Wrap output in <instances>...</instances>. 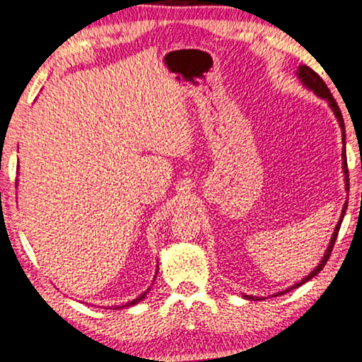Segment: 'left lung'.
<instances>
[{"instance_id":"left-lung-1","label":"left lung","mask_w":362,"mask_h":362,"mask_svg":"<svg viewBox=\"0 0 362 362\" xmlns=\"http://www.w3.org/2000/svg\"><path fill=\"white\" fill-rule=\"evenodd\" d=\"M297 77L300 78V81H302V83H303L305 86H307L308 90H312L315 95H318L320 98H323V100H327V101H328L329 108L333 110L334 116H336V118H338V123H339V126H341V131H343V132H341V136H343V146H346V144H344V141H346V134H344V121H343V115H341L339 106H338V103H336V100L333 98L332 91L328 90L327 83H325L323 78L320 77V75H318L317 72H313V70L310 69V67H307V65H300L298 70H297ZM343 172H344L346 192H349V175H348V162H346V149H343ZM346 208H348V200H346V203H344L343 211H341V216H339L338 225H336V228H334L333 236H332V239H329V244H328L327 251H325V256L322 257V261H320L318 266L315 267L313 271L310 272L307 277L302 279V281H300V282H297L295 285H292V287H288V288L282 290V292H277V293H276V297H277V295H284V293H287V292H290V290L297 288V287H300V285H303L305 282H308L310 279H313V277L317 276V274H318L320 271H322V269L325 267V264L328 262L329 256H332V251H333V246H334V243H336V238H338V231H339V228H341V223H343V218H344ZM244 298H247V300H261L259 297H251V295H244Z\"/></svg>"}]
</instances>
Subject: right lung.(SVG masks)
<instances>
[{
    "label": "right lung",
    "mask_w": 362,
    "mask_h": 362,
    "mask_svg": "<svg viewBox=\"0 0 362 362\" xmlns=\"http://www.w3.org/2000/svg\"><path fill=\"white\" fill-rule=\"evenodd\" d=\"M147 292H149V288H147ZM147 292H144V293H142V295H139V297L132 300V302H128V303H126V305H121V307H115V310H118V308H124V307H132V305H136L137 302H141V300L144 298L146 295H147Z\"/></svg>",
    "instance_id": "add662e5"
}]
</instances>
